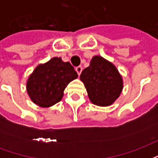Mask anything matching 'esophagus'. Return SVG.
<instances>
[{
  "instance_id": "esophagus-1",
  "label": "esophagus",
  "mask_w": 158,
  "mask_h": 158,
  "mask_svg": "<svg viewBox=\"0 0 158 158\" xmlns=\"http://www.w3.org/2000/svg\"><path fill=\"white\" fill-rule=\"evenodd\" d=\"M76 72L78 73V74H79V75H80V73H81V72H82V67H81V66L77 67V68H76Z\"/></svg>"
}]
</instances>
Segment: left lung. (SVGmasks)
<instances>
[{
	"mask_svg": "<svg viewBox=\"0 0 158 158\" xmlns=\"http://www.w3.org/2000/svg\"><path fill=\"white\" fill-rule=\"evenodd\" d=\"M84 83L89 101L96 106L112 105L122 92L123 83L115 66L101 56H95L89 66L82 71Z\"/></svg>",
	"mask_w": 158,
	"mask_h": 158,
	"instance_id": "left-lung-1",
	"label": "left lung"
}]
</instances>
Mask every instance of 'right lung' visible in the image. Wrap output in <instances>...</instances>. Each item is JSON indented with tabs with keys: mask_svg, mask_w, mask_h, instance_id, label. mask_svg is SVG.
Listing matches in <instances>:
<instances>
[{
	"mask_svg": "<svg viewBox=\"0 0 158 158\" xmlns=\"http://www.w3.org/2000/svg\"><path fill=\"white\" fill-rule=\"evenodd\" d=\"M77 78L78 73L70 62L53 57L36 67L27 80L26 89L35 104L50 107L62 100L67 85Z\"/></svg>",
	"mask_w": 158,
	"mask_h": 158,
	"instance_id": "add662e5",
	"label": "right lung"
}]
</instances>
